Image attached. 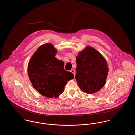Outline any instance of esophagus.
<instances>
[{"label": "esophagus", "mask_w": 135, "mask_h": 135, "mask_svg": "<svg viewBox=\"0 0 135 135\" xmlns=\"http://www.w3.org/2000/svg\"><path fill=\"white\" fill-rule=\"evenodd\" d=\"M71 72H72L73 74H74V76H75V71L73 69H71L70 70Z\"/></svg>", "instance_id": "esophagus-1"}]
</instances>
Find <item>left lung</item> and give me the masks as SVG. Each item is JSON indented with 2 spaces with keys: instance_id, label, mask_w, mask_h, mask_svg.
<instances>
[{
  "instance_id": "8db88e82",
  "label": "left lung",
  "mask_w": 135,
  "mask_h": 135,
  "mask_svg": "<svg viewBox=\"0 0 135 135\" xmlns=\"http://www.w3.org/2000/svg\"><path fill=\"white\" fill-rule=\"evenodd\" d=\"M75 78L81 90L94 94L105 85L109 68L105 58L93 47L88 46L76 56Z\"/></svg>"
}]
</instances>
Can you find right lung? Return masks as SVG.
<instances>
[{
	"label": "right lung",
	"instance_id": "right-lung-1",
	"mask_svg": "<svg viewBox=\"0 0 135 135\" xmlns=\"http://www.w3.org/2000/svg\"><path fill=\"white\" fill-rule=\"evenodd\" d=\"M57 52L51 43L42 45L28 65V75L33 87L41 95L49 98L59 96L67 81L74 78L72 73L65 70L64 62L55 57Z\"/></svg>",
	"mask_w": 135,
	"mask_h": 135
}]
</instances>
